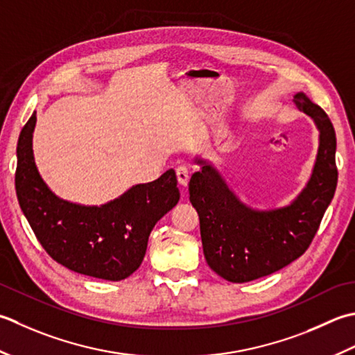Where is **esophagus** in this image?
I'll list each match as a JSON object with an SVG mask.
<instances>
[{
  "instance_id": "34e87169",
  "label": "esophagus",
  "mask_w": 355,
  "mask_h": 355,
  "mask_svg": "<svg viewBox=\"0 0 355 355\" xmlns=\"http://www.w3.org/2000/svg\"><path fill=\"white\" fill-rule=\"evenodd\" d=\"M176 176H178L179 184L182 187H187L188 180H190V170H188L185 165H180V167L176 168Z\"/></svg>"
}]
</instances>
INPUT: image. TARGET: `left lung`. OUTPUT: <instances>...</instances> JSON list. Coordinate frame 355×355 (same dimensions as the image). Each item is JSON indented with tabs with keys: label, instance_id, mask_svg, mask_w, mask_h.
<instances>
[{
	"label": "left lung",
	"instance_id": "1",
	"mask_svg": "<svg viewBox=\"0 0 355 355\" xmlns=\"http://www.w3.org/2000/svg\"><path fill=\"white\" fill-rule=\"evenodd\" d=\"M299 110L319 128V151L303 191L284 208L259 211L242 204L213 165H202L190 179V200L200 220L207 263L233 284L270 276L299 259L313 242L337 187L336 132L328 114L303 93L294 96Z\"/></svg>",
	"mask_w": 355,
	"mask_h": 355
}]
</instances>
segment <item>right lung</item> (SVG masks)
<instances>
[{
    "mask_svg": "<svg viewBox=\"0 0 355 355\" xmlns=\"http://www.w3.org/2000/svg\"><path fill=\"white\" fill-rule=\"evenodd\" d=\"M33 113L21 130L15 188L19 207L47 254L84 276L118 282L142 263L156 222L179 202L175 170L153 182L130 188L101 207L62 200L41 179L35 165Z\"/></svg>",
    "mask_w": 355,
    "mask_h": 355,
    "instance_id": "right-lung-1",
    "label": "right lung"
}]
</instances>
